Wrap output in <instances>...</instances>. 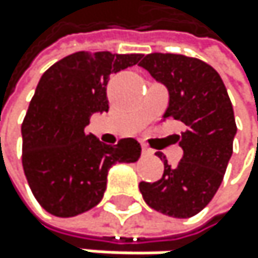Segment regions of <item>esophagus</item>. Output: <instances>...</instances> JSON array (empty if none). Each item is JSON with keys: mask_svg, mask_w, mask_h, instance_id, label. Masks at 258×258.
Masks as SVG:
<instances>
[{"mask_svg": "<svg viewBox=\"0 0 258 258\" xmlns=\"http://www.w3.org/2000/svg\"><path fill=\"white\" fill-rule=\"evenodd\" d=\"M142 155L150 156V155H153V150H152V148H148L147 145H142Z\"/></svg>", "mask_w": 258, "mask_h": 258, "instance_id": "1", "label": "esophagus"}]
</instances>
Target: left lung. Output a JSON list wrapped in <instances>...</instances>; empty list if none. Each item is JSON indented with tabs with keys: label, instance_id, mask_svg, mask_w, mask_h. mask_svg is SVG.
<instances>
[{
	"label": "left lung",
	"instance_id": "1",
	"mask_svg": "<svg viewBox=\"0 0 258 258\" xmlns=\"http://www.w3.org/2000/svg\"><path fill=\"white\" fill-rule=\"evenodd\" d=\"M153 79L165 85L168 106L164 119L185 125L176 167L164 161L156 182L139 184L144 201L152 209L175 218H190L211 203L232 156L237 125L231 99L215 69L200 58L179 54H148L139 63Z\"/></svg>",
	"mask_w": 258,
	"mask_h": 258
}]
</instances>
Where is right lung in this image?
Wrapping results in <instances>:
<instances>
[{
  "mask_svg": "<svg viewBox=\"0 0 258 258\" xmlns=\"http://www.w3.org/2000/svg\"><path fill=\"white\" fill-rule=\"evenodd\" d=\"M142 54L76 52L41 76L21 125L23 168L40 206L68 218L97 206L106 175L117 162H136L141 145L133 138L106 145L85 126L94 113L108 111L111 74L136 64Z\"/></svg>",
  "mask_w": 258,
  "mask_h": 258,
  "instance_id": "add662e5",
  "label": "right lung"
}]
</instances>
